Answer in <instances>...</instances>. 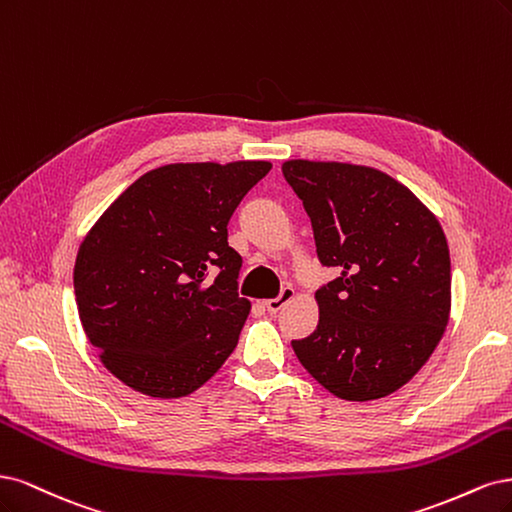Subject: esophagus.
Returning a JSON list of instances; mask_svg holds the SVG:
<instances>
[{"instance_id":"34e87169","label":"esophagus","mask_w":512,"mask_h":512,"mask_svg":"<svg viewBox=\"0 0 512 512\" xmlns=\"http://www.w3.org/2000/svg\"><path fill=\"white\" fill-rule=\"evenodd\" d=\"M293 298H295V291H293V287H285L283 291H280L278 298H274V300H266V302H263V306H266V308H268V312H272V315H274V312H278L280 308L287 306Z\"/></svg>"}]
</instances>
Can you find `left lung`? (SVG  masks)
Returning a JSON list of instances; mask_svg holds the SVG:
<instances>
[{
	"label": "left lung",
	"instance_id": "left-lung-1",
	"mask_svg": "<svg viewBox=\"0 0 512 512\" xmlns=\"http://www.w3.org/2000/svg\"><path fill=\"white\" fill-rule=\"evenodd\" d=\"M323 266L319 323L291 346L340 400L368 402L404 387L432 357L451 315V257L436 214L400 180L340 161L289 159Z\"/></svg>",
	"mask_w": 512,
	"mask_h": 512
}]
</instances>
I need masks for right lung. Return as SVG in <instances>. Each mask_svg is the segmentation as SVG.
Returning <instances> with one entry per match:
<instances>
[{"instance_id":"obj_1","label":"right lung","mask_w":512,"mask_h":512,"mask_svg":"<svg viewBox=\"0 0 512 512\" xmlns=\"http://www.w3.org/2000/svg\"><path fill=\"white\" fill-rule=\"evenodd\" d=\"M270 170V161L168 163L89 229L74 266L78 315L121 383L183 398L234 353L251 302L238 295L242 257L227 223Z\"/></svg>"}]
</instances>
